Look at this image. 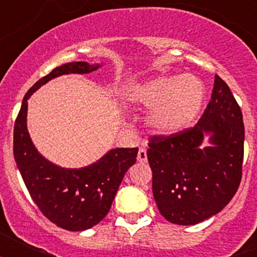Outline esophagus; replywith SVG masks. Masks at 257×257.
Segmentation results:
<instances>
[{
	"instance_id": "esophagus-1",
	"label": "esophagus",
	"mask_w": 257,
	"mask_h": 257,
	"mask_svg": "<svg viewBox=\"0 0 257 257\" xmlns=\"http://www.w3.org/2000/svg\"><path fill=\"white\" fill-rule=\"evenodd\" d=\"M147 148L145 147H143V148L139 149V153H138V161H139L140 163H145L147 162Z\"/></svg>"
}]
</instances>
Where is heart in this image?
I'll list each match as a JSON object with an SVG mask.
<instances>
[{
    "label": "heart",
    "instance_id": "heart-1",
    "mask_svg": "<svg viewBox=\"0 0 257 257\" xmlns=\"http://www.w3.org/2000/svg\"><path fill=\"white\" fill-rule=\"evenodd\" d=\"M205 86L194 76H162L135 86L128 99L149 108L147 121L158 134L169 135L187 128L205 100Z\"/></svg>",
    "mask_w": 257,
    "mask_h": 257
}]
</instances>
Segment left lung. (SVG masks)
<instances>
[{"mask_svg": "<svg viewBox=\"0 0 257 257\" xmlns=\"http://www.w3.org/2000/svg\"><path fill=\"white\" fill-rule=\"evenodd\" d=\"M205 135L211 147L201 149ZM244 124L230 88L219 76L196 126L149 138L153 196L161 215L194 225L216 215L234 197L242 179Z\"/></svg>", "mask_w": 257, "mask_h": 257, "instance_id": "8db88e82", "label": "left lung"}]
</instances>
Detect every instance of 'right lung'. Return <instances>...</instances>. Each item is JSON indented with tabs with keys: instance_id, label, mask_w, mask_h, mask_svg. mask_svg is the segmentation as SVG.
Instances as JSON below:
<instances>
[{
	"instance_id": "obj_1",
	"label": "right lung",
	"mask_w": 257,
	"mask_h": 257,
	"mask_svg": "<svg viewBox=\"0 0 257 257\" xmlns=\"http://www.w3.org/2000/svg\"><path fill=\"white\" fill-rule=\"evenodd\" d=\"M100 67L86 61L67 63L38 79L23 99L14 126V158L27 189L40 211L59 228L81 231L105 217L124 174L136 162L138 148H115L82 169H63L41 156L27 130L28 99L50 79L86 74Z\"/></svg>"
}]
</instances>
